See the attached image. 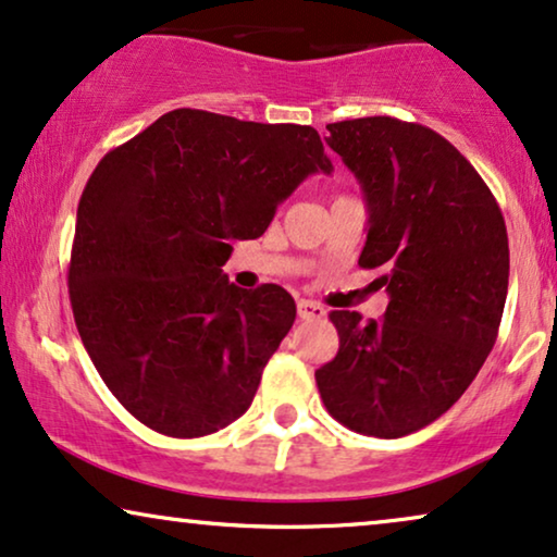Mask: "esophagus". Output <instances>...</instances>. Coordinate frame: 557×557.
Instances as JSON below:
<instances>
[{
	"label": "esophagus",
	"mask_w": 557,
	"mask_h": 557,
	"mask_svg": "<svg viewBox=\"0 0 557 557\" xmlns=\"http://www.w3.org/2000/svg\"><path fill=\"white\" fill-rule=\"evenodd\" d=\"M298 315L302 321H319L326 315V308H323L321 302H313V300H298Z\"/></svg>",
	"instance_id": "1"
}]
</instances>
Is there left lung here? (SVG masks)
I'll return each instance as SVG.
<instances>
[{"instance_id": "obj_1", "label": "left lung", "mask_w": 557, "mask_h": 557, "mask_svg": "<svg viewBox=\"0 0 557 557\" xmlns=\"http://www.w3.org/2000/svg\"><path fill=\"white\" fill-rule=\"evenodd\" d=\"M368 200L360 267L380 270V321L331 311L339 351L315 370L326 411L351 432L396 440L440 419L494 349L509 287L496 197L432 128L396 117L326 125Z\"/></svg>"}]
</instances>
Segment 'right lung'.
Listing matches in <instances>:
<instances>
[{
    "label": "right lung",
    "mask_w": 557,
    "mask_h": 557,
    "mask_svg": "<svg viewBox=\"0 0 557 557\" xmlns=\"http://www.w3.org/2000/svg\"><path fill=\"white\" fill-rule=\"evenodd\" d=\"M331 174L311 125L180 108L104 153L84 187L69 298L112 396L153 432L193 440L236 421L295 321L280 285L223 274L308 174Z\"/></svg>",
    "instance_id": "right-lung-1"
}]
</instances>
